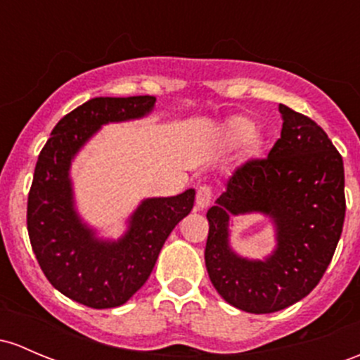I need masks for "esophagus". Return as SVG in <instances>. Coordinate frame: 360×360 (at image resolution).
<instances>
[{"instance_id":"obj_1","label":"esophagus","mask_w":360,"mask_h":360,"mask_svg":"<svg viewBox=\"0 0 360 360\" xmlns=\"http://www.w3.org/2000/svg\"><path fill=\"white\" fill-rule=\"evenodd\" d=\"M212 202V188L210 186H200L196 191V207L200 210H205Z\"/></svg>"}]
</instances>
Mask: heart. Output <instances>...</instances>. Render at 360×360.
<instances>
[{
  "label": "heart",
  "instance_id": "obj_1",
  "mask_svg": "<svg viewBox=\"0 0 360 360\" xmlns=\"http://www.w3.org/2000/svg\"><path fill=\"white\" fill-rule=\"evenodd\" d=\"M252 129H253L252 122L247 119H243V117H236V119L229 120L228 124V132L233 139L247 138L250 132H252Z\"/></svg>",
  "mask_w": 360,
  "mask_h": 360
}]
</instances>
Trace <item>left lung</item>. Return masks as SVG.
<instances>
[{"mask_svg":"<svg viewBox=\"0 0 360 360\" xmlns=\"http://www.w3.org/2000/svg\"><path fill=\"white\" fill-rule=\"evenodd\" d=\"M281 138L264 160L247 162L207 212L205 266L217 293L233 307L271 314L297 304L330 266L345 221L342 155L314 120L279 105ZM270 219L276 245L264 259L230 247L238 214Z\"/></svg>","mask_w":360,"mask_h":360,"instance_id":"left-lung-1","label":"left lung"}]
</instances>
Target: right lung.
<instances>
[{
  "instance_id": "obj_1",
  "label": "right lung",
  "mask_w": 360,
  "mask_h": 360,
  "mask_svg": "<svg viewBox=\"0 0 360 360\" xmlns=\"http://www.w3.org/2000/svg\"><path fill=\"white\" fill-rule=\"evenodd\" d=\"M155 101V96L93 98L56 124L37 158L27 202L30 245L48 281L86 307L126 304L150 278L165 240L195 203L193 188L141 200L117 240L101 236L75 205L70 169L79 151L107 124L148 117Z\"/></svg>"
}]
</instances>
